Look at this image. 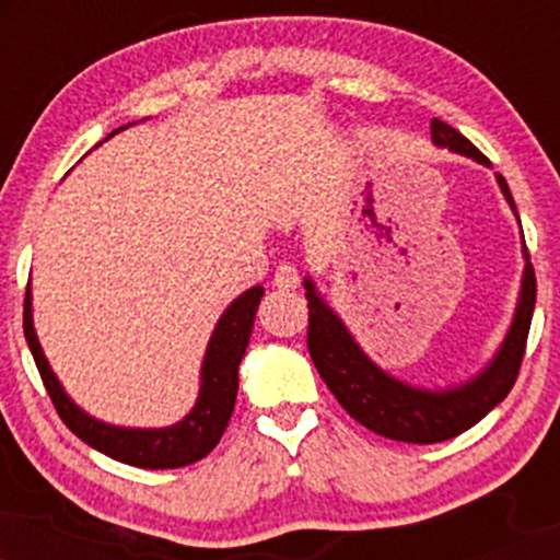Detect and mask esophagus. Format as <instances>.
Returning a JSON list of instances; mask_svg holds the SVG:
<instances>
[{"label": "esophagus", "instance_id": "esophagus-1", "mask_svg": "<svg viewBox=\"0 0 560 560\" xmlns=\"http://www.w3.org/2000/svg\"><path fill=\"white\" fill-rule=\"evenodd\" d=\"M298 284H300V273H298V268L292 266V262H281V266H276L273 287L294 289Z\"/></svg>", "mask_w": 560, "mask_h": 560}]
</instances>
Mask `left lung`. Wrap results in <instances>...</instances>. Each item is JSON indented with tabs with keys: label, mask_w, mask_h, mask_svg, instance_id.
Listing matches in <instances>:
<instances>
[{
	"label": "left lung",
	"mask_w": 560,
	"mask_h": 560,
	"mask_svg": "<svg viewBox=\"0 0 560 560\" xmlns=\"http://www.w3.org/2000/svg\"><path fill=\"white\" fill-rule=\"evenodd\" d=\"M432 141L436 147H447L458 155L490 165V160L481 155L464 133L442 124L440 118L432 120ZM498 184L513 213H516L511 189H508L505 178L500 173ZM524 258L526 268L522 292H518V305L498 355L471 382L447 389L410 387V384L378 369L358 347L342 318L318 298L313 281L305 279L307 350H311L320 378L352 419L363 423L371 432L387 436V440L410 442V445H434V442L464 434L466 429L485 419L494 405L505 400L508 392L516 384L518 369H522L526 337H529L532 313H535L537 300V279L535 268L529 262V253H526V244Z\"/></svg>",
	"instance_id": "left-lung-1"
}]
</instances>
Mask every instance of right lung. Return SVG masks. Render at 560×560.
<instances>
[{"label": "right lung", "instance_id": "obj_1", "mask_svg": "<svg viewBox=\"0 0 560 560\" xmlns=\"http://www.w3.org/2000/svg\"><path fill=\"white\" fill-rule=\"evenodd\" d=\"M124 128H118V131H124ZM260 298L262 287H253L226 307V313L218 320L213 337H210L208 350H205L195 408L184 416V421L165 429L113 427V423L92 419L70 400L62 384L57 382L55 371L49 369L42 345L36 339L34 318H31V287L25 289L23 331L44 387H47V395L52 397L55 410L79 440L128 466L182 468L202 460L226 432L231 413H234L236 389H240V363L249 345Z\"/></svg>", "mask_w": 560, "mask_h": 560}]
</instances>
